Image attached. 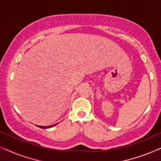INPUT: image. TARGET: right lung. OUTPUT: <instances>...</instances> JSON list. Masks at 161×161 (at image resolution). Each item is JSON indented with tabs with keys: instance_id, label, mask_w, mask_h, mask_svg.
I'll return each instance as SVG.
<instances>
[{
	"instance_id": "obj_1",
	"label": "right lung",
	"mask_w": 161,
	"mask_h": 161,
	"mask_svg": "<svg viewBox=\"0 0 161 161\" xmlns=\"http://www.w3.org/2000/svg\"><path fill=\"white\" fill-rule=\"evenodd\" d=\"M57 124H58V123H57ZM57 124H55V125H50V126H39V125H36V126L39 127H40V128L46 129V128H50V127L55 126V125H56Z\"/></svg>"
}]
</instances>
